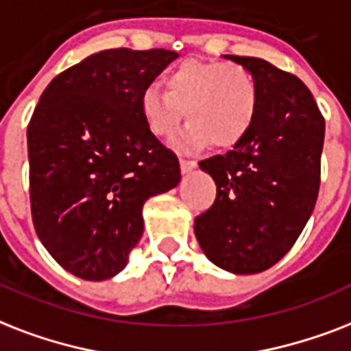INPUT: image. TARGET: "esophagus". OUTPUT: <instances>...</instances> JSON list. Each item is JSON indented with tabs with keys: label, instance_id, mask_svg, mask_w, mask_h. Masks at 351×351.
Segmentation results:
<instances>
[{
	"label": "esophagus",
	"instance_id": "34e87169",
	"mask_svg": "<svg viewBox=\"0 0 351 351\" xmlns=\"http://www.w3.org/2000/svg\"><path fill=\"white\" fill-rule=\"evenodd\" d=\"M179 167H181V172L189 173L197 167V162L192 161V159H183V157H181V159H179Z\"/></svg>",
	"mask_w": 351,
	"mask_h": 351
}]
</instances>
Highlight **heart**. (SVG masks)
Returning a JSON list of instances; mask_svg holds the SVG:
<instances>
[{
	"mask_svg": "<svg viewBox=\"0 0 351 351\" xmlns=\"http://www.w3.org/2000/svg\"><path fill=\"white\" fill-rule=\"evenodd\" d=\"M165 88L146 86L138 110L157 138L170 137L184 115L189 124L176 138L181 150L234 148L256 119V80L240 64L189 60L167 73Z\"/></svg>",
	"mask_w": 351,
	"mask_h": 351,
	"instance_id": "heart-1",
	"label": "heart"
}]
</instances>
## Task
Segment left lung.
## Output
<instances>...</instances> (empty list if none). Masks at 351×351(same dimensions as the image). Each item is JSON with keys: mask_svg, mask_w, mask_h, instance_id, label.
Masks as SVG:
<instances>
[{"mask_svg": "<svg viewBox=\"0 0 351 351\" xmlns=\"http://www.w3.org/2000/svg\"><path fill=\"white\" fill-rule=\"evenodd\" d=\"M225 58L256 80V119L240 145L199 162L216 183V201L195 218L194 232L218 267L254 274L286 256L313 213L324 117L291 73L262 58Z\"/></svg>", "mask_w": 351, "mask_h": 351, "instance_id": "left-lung-1", "label": "left lung"}]
</instances>
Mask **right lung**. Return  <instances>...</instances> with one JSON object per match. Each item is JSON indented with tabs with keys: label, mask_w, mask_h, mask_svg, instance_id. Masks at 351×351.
Listing matches in <instances>:
<instances>
[{
	"label": "right lung",
	"mask_w": 351,
	"mask_h": 351,
	"mask_svg": "<svg viewBox=\"0 0 351 351\" xmlns=\"http://www.w3.org/2000/svg\"><path fill=\"white\" fill-rule=\"evenodd\" d=\"M176 51L108 49L51 80L27 128L32 223L43 247L78 278L126 267L143 205L181 181L176 154L146 128L138 97Z\"/></svg>",
	"instance_id": "1"
}]
</instances>
